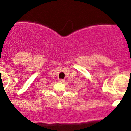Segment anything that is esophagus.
<instances>
[{"label":"esophagus","mask_w":131,"mask_h":131,"mask_svg":"<svg viewBox=\"0 0 131 131\" xmlns=\"http://www.w3.org/2000/svg\"><path fill=\"white\" fill-rule=\"evenodd\" d=\"M64 81H65V80L64 79H59L58 80V82H64Z\"/></svg>","instance_id":"34e87169"}]
</instances>
